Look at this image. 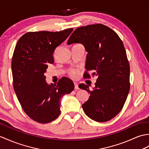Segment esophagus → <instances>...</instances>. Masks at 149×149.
Returning a JSON list of instances; mask_svg holds the SVG:
<instances>
[{
    "label": "esophagus",
    "instance_id": "esophagus-1",
    "mask_svg": "<svg viewBox=\"0 0 149 149\" xmlns=\"http://www.w3.org/2000/svg\"><path fill=\"white\" fill-rule=\"evenodd\" d=\"M78 85L79 84L77 82H74V87H75V89H79V87H78Z\"/></svg>",
    "mask_w": 149,
    "mask_h": 149
}]
</instances>
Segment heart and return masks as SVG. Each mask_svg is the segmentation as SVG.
I'll return each mask as SVG.
<instances>
[{
  "mask_svg": "<svg viewBox=\"0 0 149 149\" xmlns=\"http://www.w3.org/2000/svg\"><path fill=\"white\" fill-rule=\"evenodd\" d=\"M77 74H78V72L76 70H72L70 72V75H71L72 77H75L77 75Z\"/></svg>",
  "mask_w": 149,
  "mask_h": 149,
  "instance_id": "heart-1",
  "label": "heart"
}]
</instances>
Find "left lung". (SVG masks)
<instances>
[{"instance_id": "8db88e82", "label": "left lung", "mask_w": 149, "mask_h": 149, "mask_svg": "<svg viewBox=\"0 0 149 149\" xmlns=\"http://www.w3.org/2000/svg\"><path fill=\"white\" fill-rule=\"evenodd\" d=\"M74 43L84 46L88 52L85 68L98 77L92 91L79 84L90 94L82 105L83 110L95 121H108L120 112L130 91V68L123 41L109 27L96 24L75 30L67 44Z\"/></svg>"}]
</instances>
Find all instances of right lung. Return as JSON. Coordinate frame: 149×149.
Segmentation results:
<instances>
[{
	"instance_id": "obj_1",
	"label": "right lung",
	"mask_w": 149,
	"mask_h": 149,
	"mask_svg": "<svg viewBox=\"0 0 149 149\" xmlns=\"http://www.w3.org/2000/svg\"><path fill=\"white\" fill-rule=\"evenodd\" d=\"M72 31L29 32L16 45L11 63L14 89L24 111L36 122L56 119L61 113V98L74 89L70 79L62 77L57 84H49L44 75L47 65L54 62L56 48Z\"/></svg>"
}]
</instances>
